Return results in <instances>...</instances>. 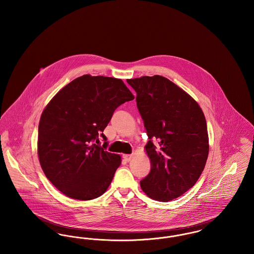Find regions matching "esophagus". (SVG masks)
Returning a JSON list of instances; mask_svg holds the SVG:
<instances>
[{"label": "esophagus", "mask_w": 254, "mask_h": 254, "mask_svg": "<svg viewBox=\"0 0 254 254\" xmlns=\"http://www.w3.org/2000/svg\"><path fill=\"white\" fill-rule=\"evenodd\" d=\"M124 159L128 162V161H130L132 159V155L131 154H126V155H124Z\"/></svg>", "instance_id": "obj_1"}]
</instances>
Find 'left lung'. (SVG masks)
Returning a JSON list of instances; mask_svg holds the SVG:
<instances>
[{
	"mask_svg": "<svg viewBox=\"0 0 254 254\" xmlns=\"http://www.w3.org/2000/svg\"><path fill=\"white\" fill-rule=\"evenodd\" d=\"M127 82L137 93V108L149 139L145 148L151 169L140 182L141 188L153 200H173L191 189L205 169V115L193 98L163 76ZM152 138L158 140L157 148Z\"/></svg>",
	"mask_w": 254,
	"mask_h": 254,
	"instance_id": "left-lung-1",
	"label": "left lung"
}]
</instances>
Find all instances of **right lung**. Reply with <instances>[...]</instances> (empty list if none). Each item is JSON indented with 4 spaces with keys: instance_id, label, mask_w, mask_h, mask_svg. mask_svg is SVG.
<instances>
[{
    "instance_id": "add662e5",
    "label": "right lung",
    "mask_w": 254,
    "mask_h": 254,
    "mask_svg": "<svg viewBox=\"0 0 254 254\" xmlns=\"http://www.w3.org/2000/svg\"><path fill=\"white\" fill-rule=\"evenodd\" d=\"M133 99L121 79L90 75L76 78L51 99L39 123L38 156L62 193L85 201L108 190L121 156L106 150L103 131L115 109Z\"/></svg>"
}]
</instances>
